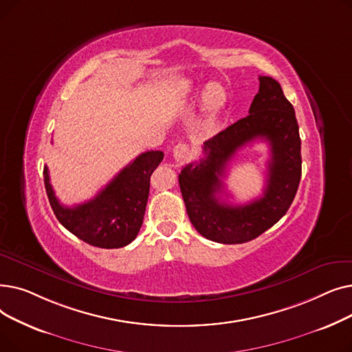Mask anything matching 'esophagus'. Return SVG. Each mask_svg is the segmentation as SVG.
I'll return each instance as SVG.
<instances>
[{"mask_svg": "<svg viewBox=\"0 0 352 352\" xmlns=\"http://www.w3.org/2000/svg\"><path fill=\"white\" fill-rule=\"evenodd\" d=\"M173 157L179 164H182L184 161L188 160V157H190V148H188V145H186V144L175 145L174 150H173Z\"/></svg>", "mask_w": 352, "mask_h": 352, "instance_id": "34e87169", "label": "esophagus"}]
</instances>
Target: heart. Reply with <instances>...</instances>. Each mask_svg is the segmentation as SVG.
Returning a JSON list of instances; mask_svg holds the SVG:
<instances>
[{
  "label": "heart",
  "instance_id": "1",
  "mask_svg": "<svg viewBox=\"0 0 352 352\" xmlns=\"http://www.w3.org/2000/svg\"><path fill=\"white\" fill-rule=\"evenodd\" d=\"M181 94L184 97H192L198 94V87L192 81H186L181 85ZM227 101V94L224 87L218 82H211L206 87L202 102H204V111L207 116V121L211 124L224 108Z\"/></svg>",
  "mask_w": 352,
  "mask_h": 352
}]
</instances>
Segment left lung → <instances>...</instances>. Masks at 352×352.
Returning a JSON list of instances; mask_svg holds the SVG:
<instances>
[{
	"mask_svg": "<svg viewBox=\"0 0 352 352\" xmlns=\"http://www.w3.org/2000/svg\"><path fill=\"white\" fill-rule=\"evenodd\" d=\"M255 139L268 142L272 153L263 197L244 206L221 201L226 164ZM202 153L178 177L191 224L202 236L221 244L248 243L285 215L301 179V138L294 107L274 78L260 77L248 116L206 141Z\"/></svg>",
	"mask_w": 352,
	"mask_h": 352,
	"instance_id": "left-lung-1",
	"label": "left lung"
}]
</instances>
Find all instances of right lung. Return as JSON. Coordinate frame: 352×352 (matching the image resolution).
I'll use <instances>...</instances> for the list:
<instances>
[{
    "label": "right lung",
    "instance_id": "add662e5",
    "mask_svg": "<svg viewBox=\"0 0 352 352\" xmlns=\"http://www.w3.org/2000/svg\"><path fill=\"white\" fill-rule=\"evenodd\" d=\"M162 158V151L140 154L94 198L74 207L63 206L55 197L48 166H44L50 206L60 223L84 243L107 250L125 247L140 232L150 194V178Z\"/></svg>",
    "mask_w": 352,
    "mask_h": 352
}]
</instances>
